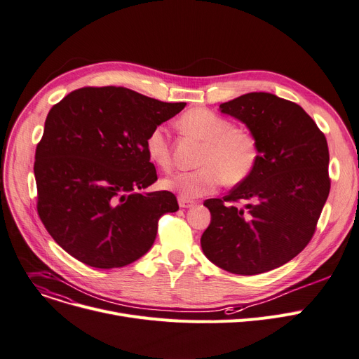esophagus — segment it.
<instances>
[{"mask_svg": "<svg viewBox=\"0 0 359 359\" xmlns=\"http://www.w3.org/2000/svg\"><path fill=\"white\" fill-rule=\"evenodd\" d=\"M177 201H179V206H180V208H194V206L196 205L195 201H190V199L183 198V196H179Z\"/></svg>", "mask_w": 359, "mask_h": 359, "instance_id": "1", "label": "esophagus"}]
</instances>
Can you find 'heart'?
I'll use <instances>...</instances> for the list:
<instances>
[{"instance_id": "obj_1", "label": "heart", "mask_w": 359, "mask_h": 359, "mask_svg": "<svg viewBox=\"0 0 359 359\" xmlns=\"http://www.w3.org/2000/svg\"><path fill=\"white\" fill-rule=\"evenodd\" d=\"M180 130L203 141L199 156L201 167L180 170L163 180V186L183 198H199L212 194L225 180L238 184L247 180L259 161V142L254 133L238 128L231 119L208 108H194L177 121ZM149 158L160 169L172 167V147L167 130L153 127L144 141Z\"/></svg>"}]
</instances>
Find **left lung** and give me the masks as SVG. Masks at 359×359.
<instances>
[{
    "label": "left lung",
    "mask_w": 359,
    "mask_h": 359,
    "mask_svg": "<svg viewBox=\"0 0 359 359\" xmlns=\"http://www.w3.org/2000/svg\"><path fill=\"white\" fill-rule=\"evenodd\" d=\"M259 142L254 173L222 199H208L205 255L233 274L254 276L294 258L312 240L329 196V149L306 111L267 92L221 104Z\"/></svg>",
    "instance_id": "obj_1"
}]
</instances>
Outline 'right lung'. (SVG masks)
<instances>
[{
    "instance_id": "1",
    "label": "right lung",
    "mask_w": 359,
    "mask_h": 359,
    "mask_svg": "<svg viewBox=\"0 0 359 359\" xmlns=\"http://www.w3.org/2000/svg\"><path fill=\"white\" fill-rule=\"evenodd\" d=\"M184 102L116 86H86L52 107L36 149L39 217L53 240L95 269L131 264L153 245L158 219L179 209L157 180L144 141Z\"/></svg>"
}]
</instances>
